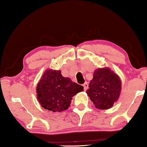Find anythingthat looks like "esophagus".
Returning a JSON list of instances; mask_svg holds the SVG:
<instances>
[{"instance_id": "esophagus-1", "label": "esophagus", "mask_w": 147, "mask_h": 147, "mask_svg": "<svg viewBox=\"0 0 147 147\" xmlns=\"http://www.w3.org/2000/svg\"><path fill=\"white\" fill-rule=\"evenodd\" d=\"M83 86H84V90H86L88 89V82H85V83H84V84H83Z\"/></svg>"}]
</instances>
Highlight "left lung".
Segmentation results:
<instances>
[{
	"mask_svg": "<svg viewBox=\"0 0 147 147\" xmlns=\"http://www.w3.org/2000/svg\"><path fill=\"white\" fill-rule=\"evenodd\" d=\"M120 91L119 77L109 68H100L94 71L86 93L96 108L106 110L112 107L117 101Z\"/></svg>",
	"mask_w": 147,
	"mask_h": 147,
	"instance_id": "1",
	"label": "left lung"
}]
</instances>
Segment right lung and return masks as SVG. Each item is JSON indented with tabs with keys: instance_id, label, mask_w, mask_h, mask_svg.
I'll return each mask as SVG.
<instances>
[{
	"instance_id": "add662e5",
	"label": "right lung",
	"mask_w": 147,
	"mask_h": 147,
	"mask_svg": "<svg viewBox=\"0 0 147 147\" xmlns=\"http://www.w3.org/2000/svg\"><path fill=\"white\" fill-rule=\"evenodd\" d=\"M83 90V86L64 78L59 70L47 69L37 84V98L45 109L62 112L69 107L72 97Z\"/></svg>"
}]
</instances>
